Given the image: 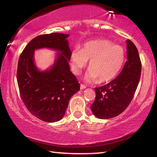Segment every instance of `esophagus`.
I'll use <instances>...</instances> for the list:
<instances>
[{
	"label": "esophagus",
	"mask_w": 157,
	"mask_h": 157,
	"mask_svg": "<svg viewBox=\"0 0 157 157\" xmlns=\"http://www.w3.org/2000/svg\"><path fill=\"white\" fill-rule=\"evenodd\" d=\"M85 88H86V86H85L84 84H80V89H84Z\"/></svg>",
	"instance_id": "1"
}]
</instances>
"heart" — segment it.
I'll return each mask as SVG.
<instances>
[{"label": "heart", "instance_id": "b5f03b06", "mask_svg": "<svg viewBox=\"0 0 157 157\" xmlns=\"http://www.w3.org/2000/svg\"><path fill=\"white\" fill-rule=\"evenodd\" d=\"M125 57V50L121 45L108 39H97L86 42L82 48H75L71 52V62L73 73L79 75L90 59L86 80L107 83L118 75Z\"/></svg>", "mask_w": 157, "mask_h": 157}]
</instances>
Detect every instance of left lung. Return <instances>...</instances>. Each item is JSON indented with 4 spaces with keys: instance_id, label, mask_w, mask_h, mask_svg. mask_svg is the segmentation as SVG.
<instances>
[{
    "instance_id": "1",
    "label": "left lung",
    "mask_w": 157,
    "mask_h": 157,
    "mask_svg": "<svg viewBox=\"0 0 157 157\" xmlns=\"http://www.w3.org/2000/svg\"><path fill=\"white\" fill-rule=\"evenodd\" d=\"M127 60L121 73L105 86L96 87L95 99L91 106L98 118L109 119L118 116L126 109L133 99L141 73V62L137 48L127 40Z\"/></svg>"
}]
</instances>
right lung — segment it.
<instances>
[{"label":"right lung","instance_id":"obj_1","mask_svg":"<svg viewBox=\"0 0 157 157\" xmlns=\"http://www.w3.org/2000/svg\"><path fill=\"white\" fill-rule=\"evenodd\" d=\"M68 34L51 33L37 36L29 42L18 59L17 83L23 102L37 118L49 123L64 116L71 98L79 90V82L71 72V51ZM48 47L60 52L53 67L41 72L34 65L33 50Z\"/></svg>","mask_w":157,"mask_h":157}]
</instances>
